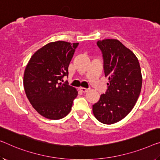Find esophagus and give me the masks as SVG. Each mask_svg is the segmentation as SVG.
Listing matches in <instances>:
<instances>
[{
	"mask_svg": "<svg viewBox=\"0 0 160 160\" xmlns=\"http://www.w3.org/2000/svg\"><path fill=\"white\" fill-rule=\"evenodd\" d=\"M80 89L81 91L83 92H88V90H89V89H88V88H82V87H81V88H80Z\"/></svg>",
	"mask_w": 160,
	"mask_h": 160,
	"instance_id": "1",
	"label": "esophagus"
}]
</instances>
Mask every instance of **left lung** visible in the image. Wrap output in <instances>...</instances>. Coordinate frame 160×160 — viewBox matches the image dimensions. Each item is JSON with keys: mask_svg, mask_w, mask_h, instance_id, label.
I'll return each instance as SVG.
<instances>
[{"mask_svg": "<svg viewBox=\"0 0 160 160\" xmlns=\"http://www.w3.org/2000/svg\"><path fill=\"white\" fill-rule=\"evenodd\" d=\"M103 58L108 89L92 106L95 117L105 124L125 118L134 107L142 89V77L137 57L117 39L98 41Z\"/></svg>", "mask_w": 160, "mask_h": 160, "instance_id": "8db88e82", "label": "left lung"}]
</instances>
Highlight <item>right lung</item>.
I'll list each match as a JSON object with an SVG mask.
<instances>
[{
	"label": "right lung",
	"instance_id": "obj_1",
	"mask_svg": "<svg viewBox=\"0 0 160 160\" xmlns=\"http://www.w3.org/2000/svg\"><path fill=\"white\" fill-rule=\"evenodd\" d=\"M79 43L50 42L31 57L23 75V87L34 108L49 119L62 118L72 109L78 91L68 82V67Z\"/></svg>",
	"mask_w": 160,
	"mask_h": 160
}]
</instances>
